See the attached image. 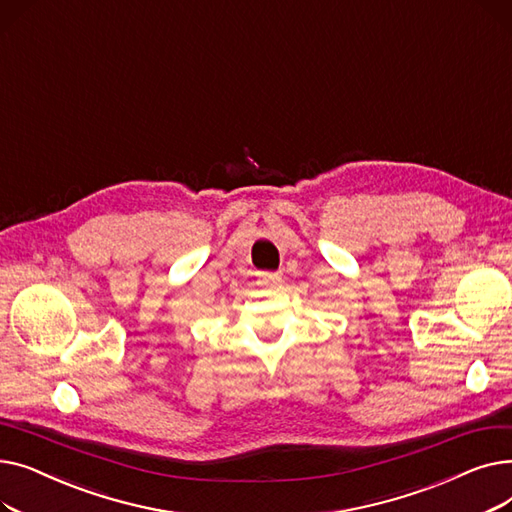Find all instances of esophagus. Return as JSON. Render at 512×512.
<instances>
[{"mask_svg":"<svg viewBox=\"0 0 512 512\" xmlns=\"http://www.w3.org/2000/svg\"><path fill=\"white\" fill-rule=\"evenodd\" d=\"M280 282H282L280 274H274V272H261L257 276V284H261V286H278Z\"/></svg>","mask_w":512,"mask_h":512,"instance_id":"34e87169","label":"esophagus"}]
</instances>
